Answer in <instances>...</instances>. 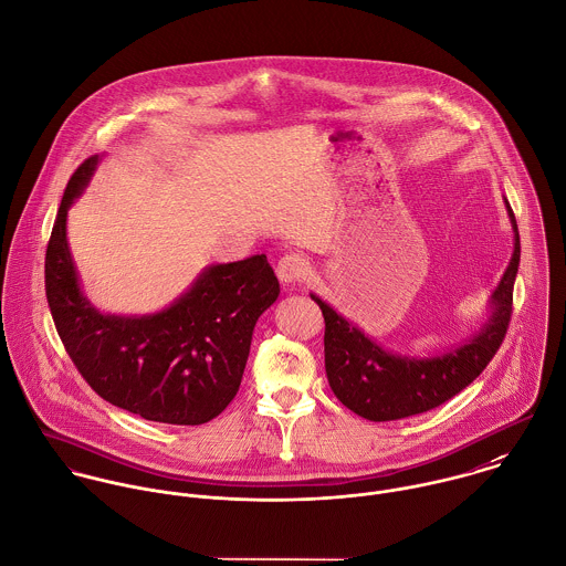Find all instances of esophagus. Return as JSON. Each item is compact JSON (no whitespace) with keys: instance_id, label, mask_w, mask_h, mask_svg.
<instances>
[{"instance_id":"34e87169","label":"esophagus","mask_w":566,"mask_h":566,"mask_svg":"<svg viewBox=\"0 0 566 566\" xmlns=\"http://www.w3.org/2000/svg\"><path fill=\"white\" fill-rule=\"evenodd\" d=\"M307 274H310V261L305 256H301V254L290 252V254L281 256V261L276 263V276L283 283H298Z\"/></svg>"}]
</instances>
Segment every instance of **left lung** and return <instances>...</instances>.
Listing matches in <instances>:
<instances>
[{"label":"left lung","instance_id":"1","mask_svg":"<svg viewBox=\"0 0 566 566\" xmlns=\"http://www.w3.org/2000/svg\"><path fill=\"white\" fill-rule=\"evenodd\" d=\"M507 212L514 226V254L492 294V316L472 340L450 354L419 360L392 356L312 294L325 318L327 379L349 410L369 421L403 419L441 406L483 374L507 334L521 263V237L510 203Z\"/></svg>","mask_w":566,"mask_h":566}]
</instances>
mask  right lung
Wrapping results in <instances>:
<instances>
[{
  "instance_id": "1",
  "label": "right lung",
  "mask_w": 566,
  "mask_h": 566,
  "mask_svg": "<svg viewBox=\"0 0 566 566\" xmlns=\"http://www.w3.org/2000/svg\"><path fill=\"white\" fill-rule=\"evenodd\" d=\"M98 156L70 178L45 250V296L61 343L109 403L149 421L199 426L237 395L259 316L279 298L265 254L210 265L171 307L151 316L101 314L81 292L65 219Z\"/></svg>"
}]
</instances>
